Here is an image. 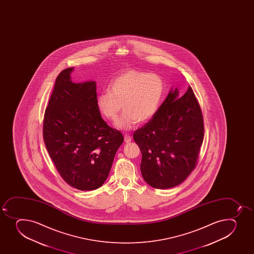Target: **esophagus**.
I'll return each instance as SVG.
<instances>
[{"label":"esophagus","mask_w":254,"mask_h":254,"mask_svg":"<svg viewBox=\"0 0 254 254\" xmlns=\"http://www.w3.org/2000/svg\"><path fill=\"white\" fill-rule=\"evenodd\" d=\"M124 141L127 143H128V142L131 141V136L128 135V134H126L125 136H124Z\"/></svg>","instance_id":"34e87169"}]
</instances>
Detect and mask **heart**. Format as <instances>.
<instances>
[{"instance_id": "1", "label": "heart", "mask_w": 254, "mask_h": 254, "mask_svg": "<svg viewBox=\"0 0 254 254\" xmlns=\"http://www.w3.org/2000/svg\"><path fill=\"white\" fill-rule=\"evenodd\" d=\"M164 93L161 77L153 73L128 70L120 73L108 86V92L99 93L98 110L108 120L116 122L121 130H131L137 123L151 120L157 113Z\"/></svg>"}]
</instances>
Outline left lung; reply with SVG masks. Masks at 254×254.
<instances>
[{
	"mask_svg": "<svg viewBox=\"0 0 254 254\" xmlns=\"http://www.w3.org/2000/svg\"><path fill=\"white\" fill-rule=\"evenodd\" d=\"M177 98L178 90H171L156 115L133 133L141 175L153 188L178 186L198 163L204 133L200 106L190 87Z\"/></svg>",
	"mask_w": 254,
	"mask_h": 254,
	"instance_id": "left-lung-1",
	"label": "left lung"
}]
</instances>
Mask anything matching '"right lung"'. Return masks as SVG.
<instances>
[{
	"instance_id": "1",
	"label": "right lung",
	"mask_w": 254,
	"mask_h": 254,
	"mask_svg": "<svg viewBox=\"0 0 254 254\" xmlns=\"http://www.w3.org/2000/svg\"><path fill=\"white\" fill-rule=\"evenodd\" d=\"M73 69H64L56 78L44 116V141L66 183L93 190L108 178L124 138L101 117L95 82L73 83Z\"/></svg>"
}]
</instances>
